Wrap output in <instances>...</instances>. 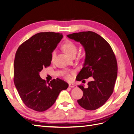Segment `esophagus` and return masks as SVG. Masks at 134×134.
<instances>
[{"label":"esophagus","mask_w":134,"mask_h":134,"mask_svg":"<svg viewBox=\"0 0 134 134\" xmlns=\"http://www.w3.org/2000/svg\"><path fill=\"white\" fill-rule=\"evenodd\" d=\"M69 87L70 88H74V87H76V86L74 84H69Z\"/></svg>","instance_id":"34e87169"}]
</instances>
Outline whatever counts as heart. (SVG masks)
I'll return each instance as SVG.
<instances>
[{
	"label": "heart",
	"instance_id": "obj_1",
	"mask_svg": "<svg viewBox=\"0 0 134 134\" xmlns=\"http://www.w3.org/2000/svg\"><path fill=\"white\" fill-rule=\"evenodd\" d=\"M63 49L68 54L71 56H74L76 54L77 52V46L76 44L70 40H66L63 43L62 45ZM56 57V51H53L51 53V60L52 62H53ZM73 73V71H71L70 72H66L65 74V78L68 80H70L71 79V74Z\"/></svg>",
	"mask_w": 134,
	"mask_h": 134
}]
</instances>
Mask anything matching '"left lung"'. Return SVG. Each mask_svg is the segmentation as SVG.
<instances>
[{
    "instance_id": "obj_1",
    "label": "left lung",
    "mask_w": 134,
    "mask_h": 134,
    "mask_svg": "<svg viewBox=\"0 0 134 134\" xmlns=\"http://www.w3.org/2000/svg\"><path fill=\"white\" fill-rule=\"evenodd\" d=\"M68 37L79 42L86 51L83 67L76 79L83 83L89 77L88 87H78L83 92L78 99L80 106L87 110H95L106 102L114 90L117 76V63L111 46L103 37L92 31L80 32L67 35Z\"/></svg>"
}]
</instances>
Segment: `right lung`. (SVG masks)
I'll return each instance as SVG.
<instances>
[{
	"instance_id": "right-lung-1",
	"label": "right lung",
	"mask_w": 134,
	"mask_h": 134,
	"mask_svg": "<svg viewBox=\"0 0 134 134\" xmlns=\"http://www.w3.org/2000/svg\"><path fill=\"white\" fill-rule=\"evenodd\" d=\"M63 38L62 34L40 32L19 46L14 62V83L27 107L38 112L51 107L60 92L69 84L57 78L46 82L39 75L51 64V53Z\"/></svg>"
}]
</instances>
